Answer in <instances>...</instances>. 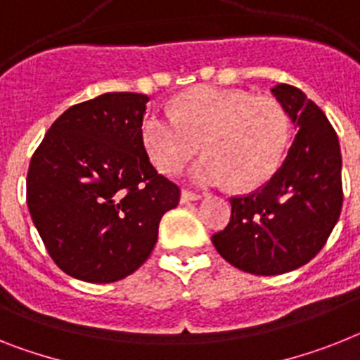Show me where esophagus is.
<instances>
[{"label":"esophagus","instance_id":"esophagus-1","mask_svg":"<svg viewBox=\"0 0 360 360\" xmlns=\"http://www.w3.org/2000/svg\"><path fill=\"white\" fill-rule=\"evenodd\" d=\"M201 195L194 194V192H188V190H183L181 192V203H190V201H199Z\"/></svg>","mask_w":360,"mask_h":360}]
</instances>
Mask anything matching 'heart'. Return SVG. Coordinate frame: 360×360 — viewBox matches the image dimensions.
Segmentation results:
<instances>
[{"mask_svg": "<svg viewBox=\"0 0 360 360\" xmlns=\"http://www.w3.org/2000/svg\"><path fill=\"white\" fill-rule=\"evenodd\" d=\"M141 139L153 165L179 174L201 150L208 153L190 172L201 186L252 190L280 168L289 143L282 104L243 89L203 86L179 98L172 111L144 115Z\"/></svg>", "mask_w": 360, "mask_h": 360, "instance_id": "1", "label": "heart"}]
</instances>
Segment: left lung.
<instances>
[{"mask_svg": "<svg viewBox=\"0 0 360 360\" xmlns=\"http://www.w3.org/2000/svg\"><path fill=\"white\" fill-rule=\"evenodd\" d=\"M297 135L264 186L232 198L231 221L212 243L234 267L274 276L306 265L324 247L342 207L339 139L319 105L298 87L271 89Z\"/></svg>", "mask_w": 360, "mask_h": 360, "instance_id": "left-lung-1", "label": "left lung"}]
</instances>
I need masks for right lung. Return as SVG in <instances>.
Segmentation results:
<instances>
[{
  "label": "right lung",
  "mask_w": 360,
  "mask_h": 360,
  "mask_svg": "<svg viewBox=\"0 0 360 360\" xmlns=\"http://www.w3.org/2000/svg\"><path fill=\"white\" fill-rule=\"evenodd\" d=\"M150 101L104 93L54 120L31 159L27 205L54 264L69 276L110 283L152 255L179 188L150 162L141 126Z\"/></svg>",
  "instance_id": "add662e5"
}]
</instances>
